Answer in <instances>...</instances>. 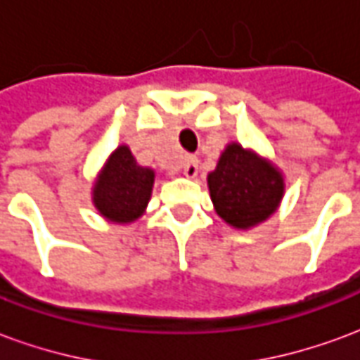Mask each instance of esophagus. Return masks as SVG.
I'll return each mask as SVG.
<instances>
[{"label":"esophagus","mask_w":360,"mask_h":360,"mask_svg":"<svg viewBox=\"0 0 360 360\" xmlns=\"http://www.w3.org/2000/svg\"><path fill=\"white\" fill-rule=\"evenodd\" d=\"M181 172L185 177L188 179H195L196 175H198V160L195 156H187L183 160V164H181Z\"/></svg>","instance_id":"obj_1"}]
</instances>
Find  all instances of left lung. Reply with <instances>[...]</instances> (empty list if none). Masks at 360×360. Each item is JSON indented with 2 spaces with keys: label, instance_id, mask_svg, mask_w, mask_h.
<instances>
[{
  "label": "left lung",
  "instance_id": "1",
  "mask_svg": "<svg viewBox=\"0 0 360 360\" xmlns=\"http://www.w3.org/2000/svg\"><path fill=\"white\" fill-rule=\"evenodd\" d=\"M206 181L216 214L243 231L274 216L285 195V177L278 165L239 142L227 144Z\"/></svg>",
  "mask_w": 360,
  "mask_h": 360
}]
</instances>
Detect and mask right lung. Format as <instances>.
<instances>
[{"label": "right lung", "mask_w": 360, "mask_h": 360, "mask_svg": "<svg viewBox=\"0 0 360 360\" xmlns=\"http://www.w3.org/2000/svg\"><path fill=\"white\" fill-rule=\"evenodd\" d=\"M156 173L141 165L127 144H119L92 183V204L110 224L127 226L144 216Z\"/></svg>", "instance_id": "1"}]
</instances>
